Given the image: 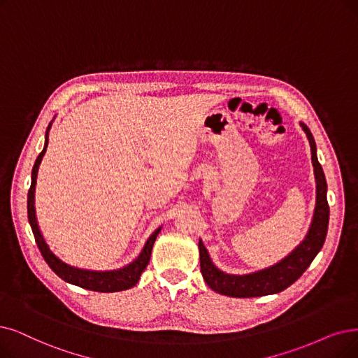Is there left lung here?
Wrapping results in <instances>:
<instances>
[{
	"mask_svg": "<svg viewBox=\"0 0 358 358\" xmlns=\"http://www.w3.org/2000/svg\"><path fill=\"white\" fill-rule=\"evenodd\" d=\"M303 129L310 141L311 148V162L314 167V176H316V210H314V217L310 231L295 251H292L287 259L282 260L273 267L257 271L252 275L235 276L227 275L224 271L219 270L210 260L208 252L203 242L199 241V263H201V273L208 287L219 294L235 296V298H251V296H263L276 294L288 287L301 276L307 267L314 260V257L322 250L329 224V204L326 196V179L323 169L317 160L316 155V142L310 132L308 127L301 123Z\"/></svg>",
	"mask_w": 358,
	"mask_h": 358,
	"instance_id": "obj_1",
	"label": "left lung"
}]
</instances>
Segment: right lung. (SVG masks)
I'll list each match as a JSON object with an SVG mask.
<instances>
[{
    "label": "right lung",
    "instance_id": "obj_1",
    "mask_svg": "<svg viewBox=\"0 0 358 358\" xmlns=\"http://www.w3.org/2000/svg\"><path fill=\"white\" fill-rule=\"evenodd\" d=\"M50 126H51V123L47 127L45 147H44V150L41 151V154L38 155V159L34 164L32 183H31L29 192H27V219H29L32 232H34V236H35V241H36V245H38L42 257H44V260L52 268L54 273L57 276H60L63 280H66L69 283H73V285H78V287H80V288L90 289V291H96V292H117V291L129 289V288L134 287V285L138 283V280L141 278V273L145 270V267L150 263L151 250H152V245H154L157 235H159V232L162 231L160 227L157 229V231L150 236L144 250H142V252L139 254V257L134 263H131L129 266H126L123 268L113 270V271H90V270H82V268L71 267V266L63 263L60 259H57V257L50 251L48 245L45 244L44 238H42V235L39 232V227H38L36 217H35V206H34L35 195L34 194H35L38 167L41 164L42 157H44V154L47 151V145H48Z\"/></svg>",
    "mask_w": 358,
    "mask_h": 358
}]
</instances>
